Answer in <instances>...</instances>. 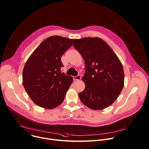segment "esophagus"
<instances>
[{"mask_svg":"<svg viewBox=\"0 0 149 149\" xmlns=\"http://www.w3.org/2000/svg\"><path fill=\"white\" fill-rule=\"evenodd\" d=\"M81 78V77L79 75H77V76H76V77H75V76L73 77V79H74V81H78V80H80Z\"/></svg>","mask_w":149,"mask_h":149,"instance_id":"34e87169","label":"esophagus"}]
</instances>
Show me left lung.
<instances>
[{"instance_id": "1", "label": "left lung", "mask_w": 149, "mask_h": 149, "mask_svg": "<svg viewBox=\"0 0 149 149\" xmlns=\"http://www.w3.org/2000/svg\"><path fill=\"white\" fill-rule=\"evenodd\" d=\"M74 47L85 64L82 79L85 89L79 93L81 101L93 110L104 109L111 105L124 85L122 64L112 49L98 37L74 39Z\"/></svg>"}]
</instances>
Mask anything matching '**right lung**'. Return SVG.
<instances>
[{
    "label": "right lung",
    "instance_id": "right-lung-1",
    "mask_svg": "<svg viewBox=\"0 0 149 149\" xmlns=\"http://www.w3.org/2000/svg\"><path fill=\"white\" fill-rule=\"evenodd\" d=\"M73 39L59 36L43 41L28 58L23 71V84L31 100L38 106L53 109L64 101L72 83V77L61 72V56Z\"/></svg>",
    "mask_w": 149,
    "mask_h": 149
}]
</instances>
